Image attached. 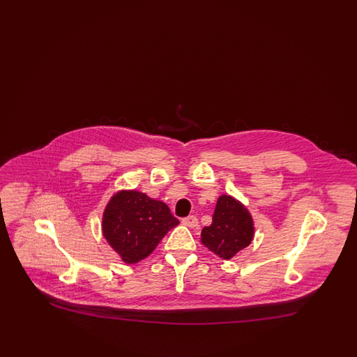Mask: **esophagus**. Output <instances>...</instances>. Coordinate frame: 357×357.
Segmentation results:
<instances>
[{
  "label": "esophagus",
  "mask_w": 357,
  "mask_h": 357,
  "mask_svg": "<svg viewBox=\"0 0 357 357\" xmlns=\"http://www.w3.org/2000/svg\"><path fill=\"white\" fill-rule=\"evenodd\" d=\"M182 223L187 226V227H197L198 226V218L194 217V215H190L182 220Z\"/></svg>",
  "instance_id": "1"
}]
</instances>
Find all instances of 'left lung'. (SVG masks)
<instances>
[{"label":"left lung","mask_w":357,"mask_h":357,"mask_svg":"<svg viewBox=\"0 0 357 357\" xmlns=\"http://www.w3.org/2000/svg\"><path fill=\"white\" fill-rule=\"evenodd\" d=\"M255 238V221L245 204L231 195L217 201L213 222L201 233V242L223 259H230L248 248Z\"/></svg>","instance_id":"left-lung-1"}]
</instances>
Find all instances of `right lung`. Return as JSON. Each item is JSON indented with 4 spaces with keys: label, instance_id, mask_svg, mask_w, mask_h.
Masks as SVG:
<instances>
[{
    "label": "right lung",
    "instance_id": "right-lung-1",
    "mask_svg": "<svg viewBox=\"0 0 357 357\" xmlns=\"http://www.w3.org/2000/svg\"><path fill=\"white\" fill-rule=\"evenodd\" d=\"M178 225L167 204L137 190H120L102 213V236L126 264L149 257Z\"/></svg>",
    "mask_w": 357,
    "mask_h": 357
}]
</instances>
